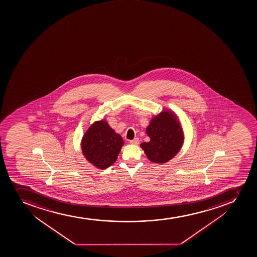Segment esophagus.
Segmentation results:
<instances>
[{
	"label": "esophagus",
	"instance_id": "1",
	"mask_svg": "<svg viewBox=\"0 0 257 257\" xmlns=\"http://www.w3.org/2000/svg\"><path fill=\"white\" fill-rule=\"evenodd\" d=\"M131 144H133V145H138L139 144V139L138 138H134L133 140L130 141Z\"/></svg>",
	"mask_w": 257,
	"mask_h": 257
}]
</instances>
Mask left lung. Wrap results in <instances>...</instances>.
<instances>
[{
    "label": "left lung",
    "instance_id": "8db88e82",
    "mask_svg": "<svg viewBox=\"0 0 257 257\" xmlns=\"http://www.w3.org/2000/svg\"><path fill=\"white\" fill-rule=\"evenodd\" d=\"M149 143L141 144L148 159L155 163H165L174 158L184 141L183 128L175 113L164 109L153 117L146 128Z\"/></svg>",
    "mask_w": 257,
    "mask_h": 257
}]
</instances>
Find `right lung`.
I'll return each mask as SVG.
<instances>
[{
	"mask_svg": "<svg viewBox=\"0 0 257 257\" xmlns=\"http://www.w3.org/2000/svg\"><path fill=\"white\" fill-rule=\"evenodd\" d=\"M124 140L104 119L94 121L81 140L83 155L89 163L104 170L114 164Z\"/></svg>",
	"mask_w": 257,
	"mask_h": 257,
	"instance_id": "1",
	"label": "right lung"
}]
</instances>
